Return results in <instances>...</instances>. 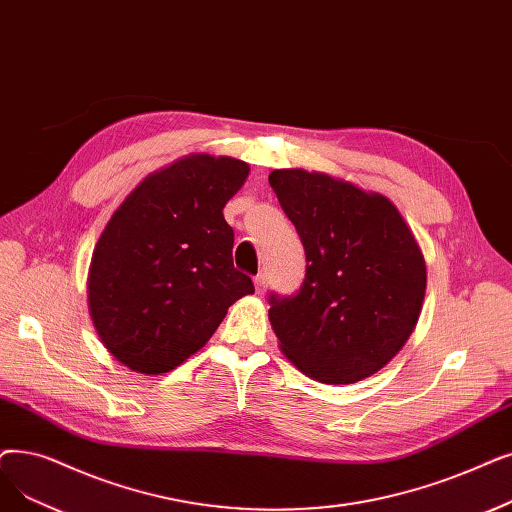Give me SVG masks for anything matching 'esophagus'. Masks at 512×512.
Returning <instances> with one entry per match:
<instances>
[{
  "mask_svg": "<svg viewBox=\"0 0 512 512\" xmlns=\"http://www.w3.org/2000/svg\"><path fill=\"white\" fill-rule=\"evenodd\" d=\"M255 291H257V295H263L265 291H268V276L265 274L255 276Z\"/></svg>",
  "mask_w": 512,
  "mask_h": 512,
  "instance_id": "1",
  "label": "esophagus"
}]
</instances>
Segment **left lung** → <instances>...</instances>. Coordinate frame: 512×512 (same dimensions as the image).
Wrapping results in <instances>:
<instances>
[{"label":"left lung","mask_w":512,"mask_h":512,"mask_svg":"<svg viewBox=\"0 0 512 512\" xmlns=\"http://www.w3.org/2000/svg\"><path fill=\"white\" fill-rule=\"evenodd\" d=\"M270 186L307 259L299 293L270 297L280 351L326 385L368 379L416 328L427 291L418 240L387 196L341 177L274 169Z\"/></svg>","instance_id":"1"}]
</instances>
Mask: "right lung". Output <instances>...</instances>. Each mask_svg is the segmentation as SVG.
Here are the masks:
<instances>
[{
	"label": "right lung",
	"instance_id": "right-lung-1",
	"mask_svg": "<svg viewBox=\"0 0 512 512\" xmlns=\"http://www.w3.org/2000/svg\"><path fill=\"white\" fill-rule=\"evenodd\" d=\"M249 163L188 154L146 175L102 230L87 274V305L117 362L163 374L211 339L228 307L253 295L234 268L224 207Z\"/></svg>",
	"mask_w": 512,
	"mask_h": 512
}]
</instances>
